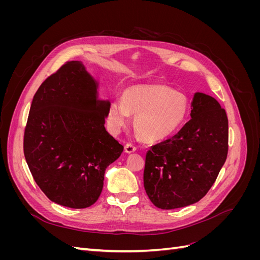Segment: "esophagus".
Listing matches in <instances>:
<instances>
[{
    "label": "esophagus",
    "instance_id": "1",
    "mask_svg": "<svg viewBox=\"0 0 260 260\" xmlns=\"http://www.w3.org/2000/svg\"><path fill=\"white\" fill-rule=\"evenodd\" d=\"M136 151H137V147L135 145H132L131 143H127L124 145V152L127 154H131Z\"/></svg>",
    "mask_w": 260,
    "mask_h": 260
}]
</instances>
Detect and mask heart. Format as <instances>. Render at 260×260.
<instances>
[{
  "mask_svg": "<svg viewBox=\"0 0 260 260\" xmlns=\"http://www.w3.org/2000/svg\"><path fill=\"white\" fill-rule=\"evenodd\" d=\"M188 114V102L182 93L165 84H140L125 89L121 102L107 107V123L113 133L127 127L135 116V129L146 142H158L177 132Z\"/></svg>",
  "mask_w": 260,
  "mask_h": 260,
  "instance_id": "b5f03b06",
  "label": "heart"
}]
</instances>
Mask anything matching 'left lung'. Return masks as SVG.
<instances>
[{"label":"left lung","mask_w":260,"mask_h":260,"mask_svg":"<svg viewBox=\"0 0 260 260\" xmlns=\"http://www.w3.org/2000/svg\"><path fill=\"white\" fill-rule=\"evenodd\" d=\"M191 119L176 136L146 153L144 188L160 209L199 202L210 190L228 155V117L207 94L195 93Z\"/></svg>","instance_id":"obj_1"}]
</instances>
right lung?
Here are the masks:
<instances>
[{
    "label": "right lung",
    "instance_id": "obj_1",
    "mask_svg": "<svg viewBox=\"0 0 260 260\" xmlns=\"http://www.w3.org/2000/svg\"><path fill=\"white\" fill-rule=\"evenodd\" d=\"M98 86L81 61H67L31 103L23 154L42 192L65 207L93 205L106 168L123 151L104 127L111 103L98 99Z\"/></svg>",
    "mask_w": 260,
    "mask_h": 260
}]
</instances>
